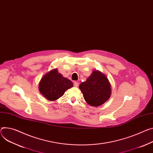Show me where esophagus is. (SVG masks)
I'll return each instance as SVG.
<instances>
[{
	"label": "esophagus",
	"instance_id": "obj_1",
	"mask_svg": "<svg viewBox=\"0 0 153 153\" xmlns=\"http://www.w3.org/2000/svg\"><path fill=\"white\" fill-rule=\"evenodd\" d=\"M74 86L75 87H78V86H79V83L77 82H74Z\"/></svg>",
	"mask_w": 153,
	"mask_h": 153
}]
</instances>
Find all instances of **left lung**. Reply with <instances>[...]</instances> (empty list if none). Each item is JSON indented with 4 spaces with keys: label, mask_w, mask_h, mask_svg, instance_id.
<instances>
[{
    "label": "left lung",
    "mask_w": 153,
    "mask_h": 153,
    "mask_svg": "<svg viewBox=\"0 0 153 153\" xmlns=\"http://www.w3.org/2000/svg\"><path fill=\"white\" fill-rule=\"evenodd\" d=\"M79 88L84 100L90 105L98 107L105 102L111 94V87L107 77L95 70L85 82L81 83Z\"/></svg>",
    "instance_id": "left-lung-1"
}]
</instances>
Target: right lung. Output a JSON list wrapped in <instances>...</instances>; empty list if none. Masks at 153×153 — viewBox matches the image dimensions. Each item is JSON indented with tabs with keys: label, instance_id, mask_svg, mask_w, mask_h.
<instances>
[{
	"label": "right lung",
	"instance_id": "right-lung-1",
	"mask_svg": "<svg viewBox=\"0 0 153 153\" xmlns=\"http://www.w3.org/2000/svg\"><path fill=\"white\" fill-rule=\"evenodd\" d=\"M73 82L59 73L57 69H52L41 78L39 90L49 101H55L62 97L66 90L73 87Z\"/></svg>",
	"mask_w": 153,
	"mask_h": 153
}]
</instances>
